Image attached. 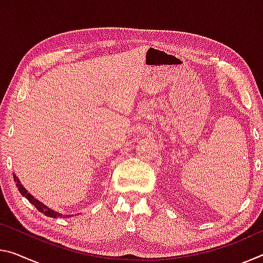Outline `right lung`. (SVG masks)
<instances>
[{
  "instance_id": "obj_1",
  "label": "right lung",
  "mask_w": 263,
  "mask_h": 263,
  "mask_svg": "<svg viewBox=\"0 0 263 263\" xmlns=\"http://www.w3.org/2000/svg\"><path fill=\"white\" fill-rule=\"evenodd\" d=\"M14 180H15V182H16V185H17V188H18V190H20V193L24 196V197H26L29 199V201L33 204V205L38 209V211H41V212H43L44 215L45 216H47V217H52V218H57V217H62V215H60V213H58V212H55L54 210H52V209H50V208H47L46 205H44L43 203H41L38 201V199H35L32 195L31 194H29L28 193V190H26L23 185L21 184V182H20V180H18V177H17L15 174H14ZM64 217H69V216H64Z\"/></svg>"
}]
</instances>
